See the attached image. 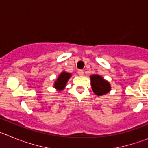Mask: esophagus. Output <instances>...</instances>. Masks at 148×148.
Returning a JSON list of instances; mask_svg holds the SVG:
<instances>
[{
  "instance_id": "34e87169",
  "label": "esophagus",
  "mask_w": 148,
  "mask_h": 148,
  "mask_svg": "<svg viewBox=\"0 0 148 148\" xmlns=\"http://www.w3.org/2000/svg\"><path fill=\"white\" fill-rule=\"evenodd\" d=\"M78 74L79 75H84V71H83V70H78Z\"/></svg>"
}]
</instances>
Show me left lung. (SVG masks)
Returning a JSON list of instances; mask_svg holds the SVG:
<instances>
[{"mask_svg": "<svg viewBox=\"0 0 148 148\" xmlns=\"http://www.w3.org/2000/svg\"><path fill=\"white\" fill-rule=\"evenodd\" d=\"M90 79H91L92 89L95 95H104L110 90V85L109 82L104 80L100 75H92L90 77Z\"/></svg>", "mask_w": 148, "mask_h": 148, "instance_id": "obj_1", "label": "left lung"}]
</instances>
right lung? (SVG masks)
I'll return each mask as SVG.
<instances>
[{"label":"right lung","instance_id":"obj_1","mask_svg":"<svg viewBox=\"0 0 148 148\" xmlns=\"http://www.w3.org/2000/svg\"><path fill=\"white\" fill-rule=\"evenodd\" d=\"M70 76H71V74L70 73H67L66 72L61 73L58 78H57V81L55 82L54 87L59 90H63L66 86V82H67L68 79L70 78Z\"/></svg>","mask_w":148,"mask_h":148}]
</instances>
